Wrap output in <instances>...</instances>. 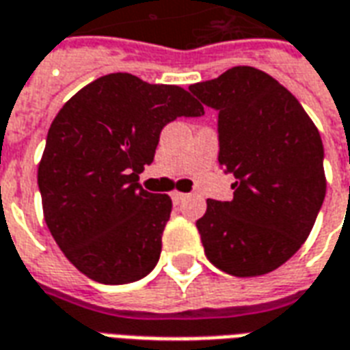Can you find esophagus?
Masks as SVG:
<instances>
[{
	"instance_id": "esophagus-1",
	"label": "esophagus",
	"mask_w": 350,
	"mask_h": 350,
	"mask_svg": "<svg viewBox=\"0 0 350 350\" xmlns=\"http://www.w3.org/2000/svg\"><path fill=\"white\" fill-rule=\"evenodd\" d=\"M186 198H188V193H183V192H173L172 193L173 203H180V201H185Z\"/></svg>"
}]
</instances>
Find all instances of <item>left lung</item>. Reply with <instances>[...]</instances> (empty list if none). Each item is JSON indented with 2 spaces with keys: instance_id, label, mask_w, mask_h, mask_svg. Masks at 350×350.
<instances>
[{
  "instance_id": "8db88e82",
  "label": "left lung",
  "mask_w": 350,
  "mask_h": 350,
  "mask_svg": "<svg viewBox=\"0 0 350 350\" xmlns=\"http://www.w3.org/2000/svg\"><path fill=\"white\" fill-rule=\"evenodd\" d=\"M218 109V162L233 200H206L196 221L205 256L237 278L269 274L298 252L325 201V149L306 109L272 76L233 67L190 85Z\"/></svg>"
}]
</instances>
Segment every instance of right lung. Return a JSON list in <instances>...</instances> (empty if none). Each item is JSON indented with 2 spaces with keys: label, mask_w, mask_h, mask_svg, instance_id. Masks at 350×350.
I'll return each instance as SVG.
<instances>
[{
  "label": "right lung",
  "mask_w": 350,
  "mask_h": 350,
  "mask_svg": "<svg viewBox=\"0 0 350 350\" xmlns=\"http://www.w3.org/2000/svg\"><path fill=\"white\" fill-rule=\"evenodd\" d=\"M203 113L186 89L126 72L106 74L65 102L37 178L46 226L81 274L121 285L157 267L172 198L144 190L139 173L167 122Z\"/></svg>",
  "instance_id": "1"
}]
</instances>
